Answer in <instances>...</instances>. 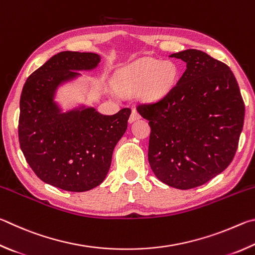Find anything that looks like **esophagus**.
<instances>
[{"label": "esophagus", "instance_id": "obj_1", "mask_svg": "<svg viewBox=\"0 0 255 255\" xmlns=\"http://www.w3.org/2000/svg\"><path fill=\"white\" fill-rule=\"evenodd\" d=\"M140 119H141L140 114L137 113V112H136L135 110H132L131 116H130V119H128V123H133V122H134V121H136V120H140Z\"/></svg>", "mask_w": 255, "mask_h": 255}]
</instances>
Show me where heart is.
<instances>
[{
	"label": "heart",
	"mask_w": 255,
	"mask_h": 255,
	"mask_svg": "<svg viewBox=\"0 0 255 255\" xmlns=\"http://www.w3.org/2000/svg\"><path fill=\"white\" fill-rule=\"evenodd\" d=\"M176 77L177 68L171 61L142 58L125 68L118 86L124 93L136 92L142 88V95L146 100L157 101L171 91Z\"/></svg>",
	"instance_id": "obj_1"
}]
</instances>
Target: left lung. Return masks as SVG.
Segmentation results:
<instances>
[{
  "label": "left lung",
  "mask_w": 255,
  "mask_h": 255,
  "mask_svg": "<svg viewBox=\"0 0 255 255\" xmlns=\"http://www.w3.org/2000/svg\"><path fill=\"white\" fill-rule=\"evenodd\" d=\"M186 70L166 96L137 106L151 128L148 159L160 181L190 189L220 175L233 160L245 107L234 74L196 49L172 53Z\"/></svg>",
  "instance_id": "obj_1"
}]
</instances>
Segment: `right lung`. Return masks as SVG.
<instances>
[{
    "label": "right lung",
    "mask_w": 255,
    "mask_h": 255,
    "mask_svg": "<svg viewBox=\"0 0 255 255\" xmlns=\"http://www.w3.org/2000/svg\"><path fill=\"white\" fill-rule=\"evenodd\" d=\"M101 56L62 51L29 76L20 97L19 142L26 162L40 179L67 191L91 190L107 176L115 145L128 128L131 110L104 115L79 104L62 111L56 101L61 86L95 69Z\"/></svg>",
    "instance_id": "obj_1"
}]
</instances>
